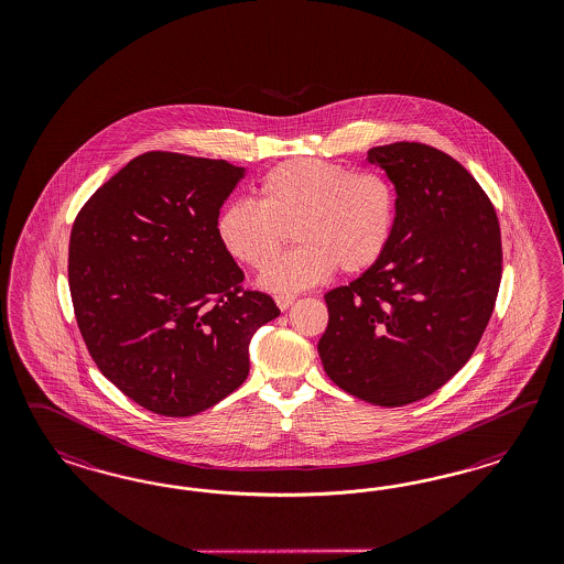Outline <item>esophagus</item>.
Returning a JSON list of instances; mask_svg holds the SVG:
<instances>
[{
  "instance_id": "34e87169",
  "label": "esophagus",
  "mask_w": 564,
  "mask_h": 564,
  "mask_svg": "<svg viewBox=\"0 0 564 564\" xmlns=\"http://www.w3.org/2000/svg\"><path fill=\"white\" fill-rule=\"evenodd\" d=\"M295 300H297L295 295H276V297H274L276 306L281 307V310H288Z\"/></svg>"
}]
</instances>
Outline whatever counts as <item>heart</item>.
Here are the masks:
<instances>
[{"mask_svg": "<svg viewBox=\"0 0 564 564\" xmlns=\"http://www.w3.org/2000/svg\"><path fill=\"white\" fill-rule=\"evenodd\" d=\"M397 189L375 170H351L323 159H291L267 171L257 184V205L221 206L215 234L239 264L262 271L293 228L303 243L260 276L274 293L306 290L339 267L361 273L391 246Z\"/></svg>", "mask_w": 564, "mask_h": 564, "instance_id": "heart-1", "label": "heart"}]
</instances>
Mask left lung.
<instances>
[{
	"instance_id": "obj_1",
	"label": "left lung",
	"mask_w": 564,
	"mask_h": 564,
	"mask_svg": "<svg viewBox=\"0 0 564 564\" xmlns=\"http://www.w3.org/2000/svg\"><path fill=\"white\" fill-rule=\"evenodd\" d=\"M368 161L397 189L393 239L375 267L326 293L318 354L345 393L401 408L438 391L476 351L500 288V225L451 154L393 142Z\"/></svg>"
}]
</instances>
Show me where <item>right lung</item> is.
<instances>
[{
    "label": "right lung",
    "mask_w": 564,
    "mask_h": 564,
    "mask_svg": "<svg viewBox=\"0 0 564 564\" xmlns=\"http://www.w3.org/2000/svg\"><path fill=\"white\" fill-rule=\"evenodd\" d=\"M243 167L151 151L97 189L69 234L76 323L105 378L140 408L188 417L234 393L248 343L281 310L219 243Z\"/></svg>",
    "instance_id": "obj_1"
}]
</instances>
